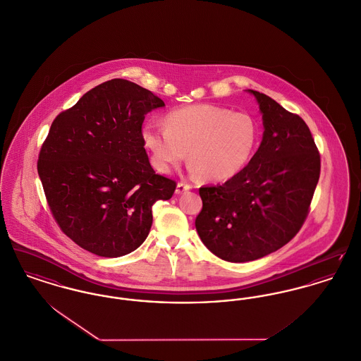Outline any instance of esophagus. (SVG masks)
Masks as SVG:
<instances>
[{
  "label": "esophagus",
  "mask_w": 361,
  "mask_h": 361,
  "mask_svg": "<svg viewBox=\"0 0 361 361\" xmlns=\"http://www.w3.org/2000/svg\"><path fill=\"white\" fill-rule=\"evenodd\" d=\"M191 185H188V184H184V183H178L177 184V187H176V195H181V193H184V192L190 191L191 190Z\"/></svg>",
  "instance_id": "1"
}]
</instances>
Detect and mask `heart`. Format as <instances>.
Instances as JSON below:
<instances>
[{
  "instance_id": "1",
  "label": "heart",
  "mask_w": 361,
  "mask_h": 361,
  "mask_svg": "<svg viewBox=\"0 0 361 361\" xmlns=\"http://www.w3.org/2000/svg\"><path fill=\"white\" fill-rule=\"evenodd\" d=\"M164 124L147 121L142 127L151 165L166 174L185 159L188 151L191 171L209 181L229 180L244 169L259 139L252 116L207 104L174 109Z\"/></svg>"
}]
</instances>
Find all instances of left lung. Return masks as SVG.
I'll return each instance as SVG.
<instances>
[{
    "label": "left lung",
    "instance_id": "1",
    "mask_svg": "<svg viewBox=\"0 0 361 361\" xmlns=\"http://www.w3.org/2000/svg\"><path fill=\"white\" fill-rule=\"evenodd\" d=\"M254 95L263 137L250 164L222 185L199 190L203 209L195 226L203 244L226 262L276 252L302 226L320 174L310 128L270 97Z\"/></svg>",
    "mask_w": 361,
    "mask_h": 361
}]
</instances>
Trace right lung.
<instances>
[{"instance_id":"obj_1","label":"right lung","mask_w":361,"mask_h":361,"mask_svg":"<svg viewBox=\"0 0 361 361\" xmlns=\"http://www.w3.org/2000/svg\"><path fill=\"white\" fill-rule=\"evenodd\" d=\"M164 106L149 90L113 79L53 121L38 174L61 231L85 251L118 257L139 248L152 204L176 190L173 180L155 174L142 140L146 114Z\"/></svg>"}]
</instances>
